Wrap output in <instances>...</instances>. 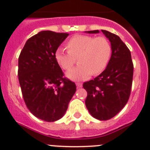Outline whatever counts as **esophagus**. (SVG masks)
Listing matches in <instances>:
<instances>
[{
    "instance_id": "esophagus-1",
    "label": "esophagus",
    "mask_w": 150,
    "mask_h": 150,
    "mask_svg": "<svg viewBox=\"0 0 150 150\" xmlns=\"http://www.w3.org/2000/svg\"><path fill=\"white\" fill-rule=\"evenodd\" d=\"M76 85L77 88H79L82 87V83H80V82H77V83H76Z\"/></svg>"
}]
</instances>
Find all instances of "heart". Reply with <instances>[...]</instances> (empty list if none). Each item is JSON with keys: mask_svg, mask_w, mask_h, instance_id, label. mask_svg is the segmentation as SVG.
Masks as SVG:
<instances>
[{"mask_svg": "<svg viewBox=\"0 0 150 150\" xmlns=\"http://www.w3.org/2000/svg\"><path fill=\"white\" fill-rule=\"evenodd\" d=\"M66 47L67 52L60 48L56 49L55 59L63 69L69 70L78 59L80 65L67 73V76L74 81L85 80L91 74L101 73L112 55L110 43L104 36L75 35L69 40Z\"/></svg>", "mask_w": 150, "mask_h": 150, "instance_id": "heart-1", "label": "heart"}]
</instances>
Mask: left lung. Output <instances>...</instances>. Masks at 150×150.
I'll return each instance as SVG.
<instances>
[{
  "mask_svg": "<svg viewBox=\"0 0 150 150\" xmlns=\"http://www.w3.org/2000/svg\"><path fill=\"white\" fill-rule=\"evenodd\" d=\"M98 33L99 30L85 31ZM111 43L112 56L105 70L97 77L84 82L87 91L85 104L91 115L99 120H108L126 105L131 93L133 63L131 52L117 35L101 30Z\"/></svg>",
  "mask_w": 150,
  "mask_h": 150,
  "instance_id": "1",
  "label": "left lung"
}]
</instances>
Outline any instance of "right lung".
Listing matches in <instances>:
<instances>
[{
    "label": "right lung",
    "instance_id": "right-lung-1",
    "mask_svg": "<svg viewBox=\"0 0 150 150\" xmlns=\"http://www.w3.org/2000/svg\"><path fill=\"white\" fill-rule=\"evenodd\" d=\"M69 33L43 30L26 41L18 58L19 83L26 107L46 122L60 120L75 94L74 82L63 77L55 52Z\"/></svg>",
    "mask_w": 150,
    "mask_h": 150
}]
</instances>
